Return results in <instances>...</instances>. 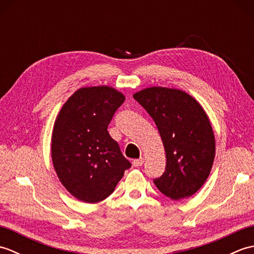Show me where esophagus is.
I'll return each mask as SVG.
<instances>
[{
  "label": "esophagus",
  "mask_w": 254,
  "mask_h": 254,
  "mask_svg": "<svg viewBox=\"0 0 254 254\" xmlns=\"http://www.w3.org/2000/svg\"><path fill=\"white\" fill-rule=\"evenodd\" d=\"M132 164H133L134 167H141L144 164V158L141 157V158H138V159H134Z\"/></svg>",
  "instance_id": "obj_1"
}]
</instances>
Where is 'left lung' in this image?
Here are the masks:
<instances>
[{"label": "left lung", "instance_id": "obj_1", "mask_svg": "<svg viewBox=\"0 0 254 254\" xmlns=\"http://www.w3.org/2000/svg\"><path fill=\"white\" fill-rule=\"evenodd\" d=\"M133 97L153 118L165 147L166 170L154 183L171 199L190 197L206 181L215 157L207 115L179 89L149 87Z\"/></svg>", "mask_w": 254, "mask_h": 254}]
</instances>
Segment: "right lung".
<instances>
[{
	"label": "right lung",
	"mask_w": 254,
	"mask_h": 254,
	"mask_svg": "<svg viewBox=\"0 0 254 254\" xmlns=\"http://www.w3.org/2000/svg\"><path fill=\"white\" fill-rule=\"evenodd\" d=\"M124 100L120 91L109 86L79 88L55 122L53 166L64 188L79 201L105 199L131 167L107 130Z\"/></svg>",
	"instance_id": "1"
}]
</instances>
